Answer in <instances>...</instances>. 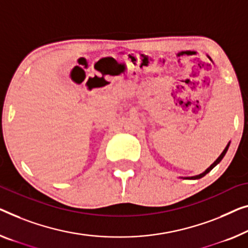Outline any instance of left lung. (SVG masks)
Returning a JSON list of instances; mask_svg holds the SVG:
<instances>
[{"instance_id": "obj_1", "label": "left lung", "mask_w": 248, "mask_h": 248, "mask_svg": "<svg viewBox=\"0 0 248 248\" xmlns=\"http://www.w3.org/2000/svg\"><path fill=\"white\" fill-rule=\"evenodd\" d=\"M228 147H230V143H228V145L226 146V148H225V149H224V151H223V153H221V155H220V156H219L218 158H217V159H216V161H215V162H214V164H213L212 166H210V167H209L208 169H207V170H206L205 172H202V173H201V175H198V176H194V177H190V178H187V179H199V178H202V177H204V176L206 175V173H207V172H209L210 170H212V169H213L214 167H215V166H216L217 164H219V162L221 161V159H223V158H224V156H225V155H226V153H227V150H228Z\"/></svg>"}]
</instances>
